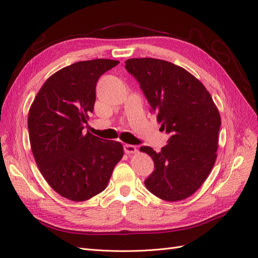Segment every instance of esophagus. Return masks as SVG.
<instances>
[{"label": "esophagus", "mask_w": 258, "mask_h": 258, "mask_svg": "<svg viewBox=\"0 0 258 258\" xmlns=\"http://www.w3.org/2000/svg\"><path fill=\"white\" fill-rule=\"evenodd\" d=\"M123 151L126 154L131 155V154H136L138 152L137 147L135 145H130V144H124L123 145Z\"/></svg>", "instance_id": "obj_1"}]
</instances>
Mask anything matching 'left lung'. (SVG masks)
<instances>
[{
	"mask_svg": "<svg viewBox=\"0 0 258 258\" xmlns=\"http://www.w3.org/2000/svg\"><path fill=\"white\" fill-rule=\"evenodd\" d=\"M127 71L143 90L160 129L170 134L168 144L156 153L140 151L155 163L146 188L166 201L188 198L204 184L216 160L221 116L202 83L185 69L154 58H134Z\"/></svg>",
	"mask_w": 258,
	"mask_h": 258,
	"instance_id": "left-lung-1",
	"label": "left lung"
}]
</instances>
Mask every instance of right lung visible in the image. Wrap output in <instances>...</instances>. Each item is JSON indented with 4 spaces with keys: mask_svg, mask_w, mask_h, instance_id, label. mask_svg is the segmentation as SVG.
<instances>
[{
    "mask_svg": "<svg viewBox=\"0 0 258 258\" xmlns=\"http://www.w3.org/2000/svg\"><path fill=\"white\" fill-rule=\"evenodd\" d=\"M119 61H80L59 70L44 83L30 107L31 150L51 188L72 201L103 191L122 155L121 143L87 131L100 76Z\"/></svg>",
    "mask_w": 258,
    "mask_h": 258,
    "instance_id": "add662e5",
    "label": "right lung"
}]
</instances>
